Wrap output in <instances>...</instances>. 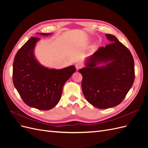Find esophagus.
<instances>
[{"label":"esophagus","instance_id":"obj_1","mask_svg":"<svg viewBox=\"0 0 148 148\" xmlns=\"http://www.w3.org/2000/svg\"><path fill=\"white\" fill-rule=\"evenodd\" d=\"M75 67H76V69H77V70H79V69L82 68L83 65L80 63H78L75 65Z\"/></svg>","mask_w":148,"mask_h":148}]
</instances>
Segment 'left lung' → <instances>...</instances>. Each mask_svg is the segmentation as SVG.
I'll return each mask as SVG.
<instances>
[{"label":"left lung","instance_id":"8db88e82","mask_svg":"<svg viewBox=\"0 0 148 148\" xmlns=\"http://www.w3.org/2000/svg\"><path fill=\"white\" fill-rule=\"evenodd\" d=\"M112 43L101 47L88 58L83 76V95L88 102L99 109L120 104L135 80V64L128 49L114 35L106 34ZM101 62L106 65L97 67Z\"/></svg>","mask_w":148,"mask_h":148}]
</instances>
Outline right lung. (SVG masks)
<instances>
[{
    "label": "right lung",
    "instance_id": "add662e5",
    "mask_svg": "<svg viewBox=\"0 0 148 148\" xmlns=\"http://www.w3.org/2000/svg\"><path fill=\"white\" fill-rule=\"evenodd\" d=\"M39 40L31 37L18 51L13 64V83L26 105L47 110L59 102L64 84L76 69L73 65L56 70L40 65L34 56L35 44Z\"/></svg>",
    "mask_w": 148,
    "mask_h": 148
}]
</instances>
